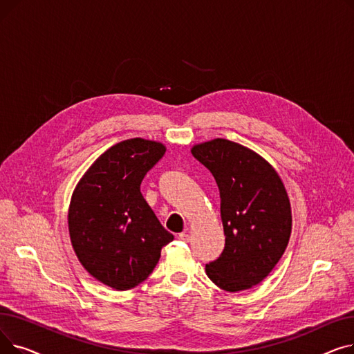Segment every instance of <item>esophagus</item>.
<instances>
[{
    "mask_svg": "<svg viewBox=\"0 0 354 354\" xmlns=\"http://www.w3.org/2000/svg\"><path fill=\"white\" fill-rule=\"evenodd\" d=\"M178 238H179V239H182V241H187V243H188L191 236H189V234H188V232H180V234L178 235Z\"/></svg>",
    "mask_w": 354,
    "mask_h": 354,
    "instance_id": "esophagus-1",
    "label": "esophagus"
}]
</instances>
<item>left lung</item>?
I'll list each match as a JSON object with an SVG mask.
<instances>
[{
	"label": "left lung",
	"instance_id": "8db88e82",
	"mask_svg": "<svg viewBox=\"0 0 354 354\" xmlns=\"http://www.w3.org/2000/svg\"><path fill=\"white\" fill-rule=\"evenodd\" d=\"M192 155L214 175L221 198L225 248L207 264L219 288L236 292L261 283L283 257L291 235L290 198L274 167L251 149L214 139Z\"/></svg>",
	"mask_w": 354,
	"mask_h": 354
}]
</instances>
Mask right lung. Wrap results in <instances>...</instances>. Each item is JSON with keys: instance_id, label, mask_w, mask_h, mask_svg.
Instances as JSON below:
<instances>
[{"instance_id": "add662e5", "label": "right lung", "mask_w": 354, "mask_h": 354, "mask_svg": "<svg viewBox=\"0 0 354 354\" xmlns=\"http://www.w3.org/2000/svg\"><path fill=\"white\" fill-rule=\"evenodd\" d=\"M166 146L142 138L109 147L82 176L68 207V234L80 264L118 291L145 281L174 235L147 205L140 183Z\"/></svg>"}]
</instances>
